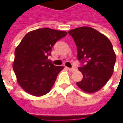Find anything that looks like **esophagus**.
<instances>
[{
    "instance_id": "1",
    "label": "esophagus",
    "mask_w": 123,
    "mask_h": 123,
    "mask_svg": "<svg viewBox=\"0 0 123 123\" xmlns=\"http://www.w3.org/2000/svg\"><path fill=\"white\" fill-rule=\"evenodd\" d=\"M66 68L68 69V70H70V71H71V72H74L76 70L74 68H68V67H66Z\"/></svg>"
}]
</instances>
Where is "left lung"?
<instances>
[{"label":"left lung","mask_w":123,"mask_h":123,"mask_svg":"<svg viewBox=\"0 0 123 123\" xmlns=\"http://www.w3.org/2000/svg\"><path fill=\"white\" fill-rule=\"evenodd\" d=\"M77 47V58L86 65L79 68L83 79L77 85L83 92L94 93L103 87L114 72L116 56L106 36L89 26L68 31Z\"/></svg>","instance_id":"left-lung-1"}]
</instances>
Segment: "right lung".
<instances>
[{
    "mask_svg": "<svg viewBox=\"0 0 123 123\" xmlns=\"http://www.w3.org/2000/svg\"><path fill=\"white\" fill-rule=\"evenodd\" d=\"M67 32L42 28L27 33L15 50L13 69L20 87L33 96L49 93L64 66L48 59L53 46Z\"/></svg>",
    "mask_w": 123,
    "mask_h": 123,
    "instance_id": "1",
    "label": "right lung"
}]
</instances>
